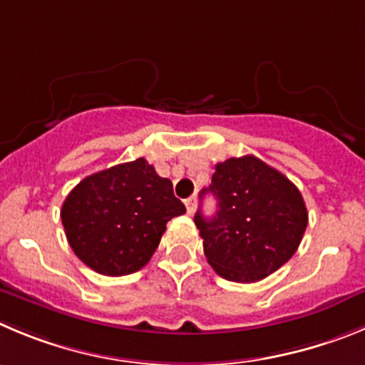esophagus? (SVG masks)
<instances>
[{"label":"esophagus","mask_w":365,"mask_h":365,"mask_svg":"<svg viewBox=\"0 0 365 365\" xmlns=\"http://www.w3.org/2000/svg\"><path fill=\"white\" fill-rule=\"evenodd\" d=\"M195 197H190V199L185 200V205H186V210H188L190 215H193V212H195Z\"/></svg>","instance_id":"34e87169"}]
</instances>
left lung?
I'll return each instance as SVG.
<instances>
[{"label":"left lung","instance_id":"obj_1","mask_svg":"<svg viewBox=\"0 0 365 365\" xmlns=\"http://www.w3.org/2000/svg\"><path fill=\"white\" fill-rule=\"evenodd\" d=\"M217 213H195L210 266L232 282H257L292 259L307 226V210L292 180L255 155L215 165L210 188Z\"/></svg>","mask_w":365,"mask_h":365}]
</instances>
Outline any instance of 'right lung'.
Returning <instances> with one entry per match:
<instances>
[{
    "label": "right lung",
    "mask_w": 365,
    "mask_h": 365,
    "mask_svg": "<svg viewBox=\"0 0 365 365\" xmlns=\"http://www.w3.org/2000/svg\"><path fill=\"white\" fill-rule=\"evenodd\" d=\"M185 212L172 180L139 157L85 177L66 195L61 222L78 259L101 275L121 277L148 264L166 222Z\"/></svg>",
    "instance_id": "add662e5"
}]
</instances>
